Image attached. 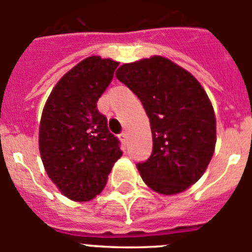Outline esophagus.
I'll use <instances>...</instances> for the list:
<instances>
[{
	"label": "esophagus",
	"mask_w": 252,
	"mask_h": 252,
	"mask_svg": "<svg viewBox=\"0 0 252 252\" xmlns=\"http://www.w3.org/2000/svg\"><path fill=\"white\" fill-rule=\"evenodd\" d=\"M120 139H121V141H122V144H124V145H127V142H128L127 132H122L121 135H120Z\"/></svg>",
	"instance_id": "esophagus-1"
}]
</instances>
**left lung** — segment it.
<instances>
[{
	"label": "left lung",
	"instance_id": "obj_1",
	"mask_svg": "<svg viewBox=\"0 0 252 252\" xmlns=\"http://www.w3.org/2000/svg\"><path fill=\"white\" fill-rule=\"evenodd\" d=\"M121 83L141 101L150 120L153 151L137 162L142 180L161 194H177L203 175L216 145L213 107L199 82L169 59L124 64Z\"/></svg>",
	"mask_w": 252,
	"mask_h": 252
}]
</instances>
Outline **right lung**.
<instances>
[{
	"label": "right lung",
	"instance_id": "obj_1",
	"mask_svg": "<svg viewBox=\"0 0 252 252\" xmlns=\"http://www.w3.org/2000/svg\"><path fill=\"white\" fill-rule=\"evenodd\" d=\"M117 66L99 57L82 60L58 82L44 107L39 132L43 164L53 183L73 201L99 194L122 155L120 140L97 108Z\"/></svg>",
	"mask_w": 252,
	"mask_h": 252
}]
</instances>
